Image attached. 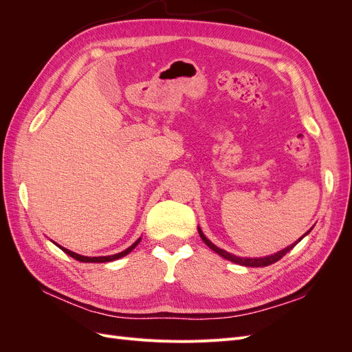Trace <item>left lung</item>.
I'll return each mask as SVG.
<instances>
[{"label":"left lung","mask_w":352,"mask_h":352,"mask_svg":"<svg viewBox=\"0 0 352 352\" xmlns=\"http://www.w3.org/2000/svg\"><path fill=\"white\" fill-rule=\"evenodd\" d=\"M313 229V228H311ZM311 229L308 230L305 235H302L300 239L298 241H295L292 245H289V247H286V248H283V250H280V251H278V252H274V254H272V255H267V257H260V258H250V257H238V255H233V254H230V252H228V251H225V250H221V248H219V247H216L214 243H212L210 239H207L206 238V235L204 233H202V230H201V228H198V233H199V236H201V239L206 242V245L208 248H211L212 251L214 252H217L220 257H223V258H226V260H229V261H232V263H236V264H241V265H245V267H265V265H270V264H273V263H276V261H279L285 254H287L289 252L295 245L300 242L304 236H307L308 233L311 232Z\"/></svg>","instance_id":"1"}]
</instances>
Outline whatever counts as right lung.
<instances>
[{"label":"right lung","instance_id":"obj_1","mask_svg":"<svg viewBox=\"0 0 352 352\" xmlns=\"http://www.w3.org/2000/svg\"><path fill=\"white\" fill-rule=\"evenodd\" d=\"M140 242H141V238L138 239L135 243H132L131 247L127 248V250H124V251H122V252H119V254H114V255H105V257H85V255L73 252V251H70V250H67V248H65V247H61V245H57V243H56V245H57V247H58L60 250H63L67 255H70V257H73L74 260H78V261H82V263H109V261H114V260H119V258L124 257V255L129 254Z\"/></svg>","mask_w":352,"mask_h":352}]
</instances>
